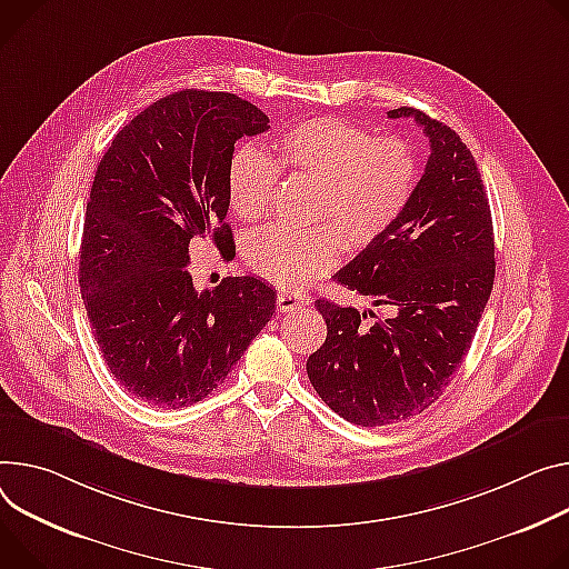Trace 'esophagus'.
<instances>
[{
  "mask_svg": "<svg viewBox=\"0 0 569 569\" xmlns=\"http://www.w3.org/2000/svg\"><path fill=\"white\" fill-rule=\"evenodd\" d=\"M308 303H311V297L301 295V292H288V290H283V292H279V297H277V306H279L281 313H297V311H301V308H306Z\"/></svg>",
  "mask_w": 569,
  "mask_h": 569,
  "instance_id": "obj_1",
  "label": "esophagus"
}]
</instances>
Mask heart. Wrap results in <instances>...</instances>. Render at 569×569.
Returning a JSON list of instances; mask_svg holds the SVG:
<instances>
[{
  "label": "heart",
  "instance_id": "obj_1",
  "mask_svg": "<svg viewBox=\"0 0 569 569\" xmlns=\"http://www.w3.org/2000/svg\"><path fill=\"white\" fill-rule=\"evenodd\" d=\"M274 159L242 144L229 161V201L247 222L261 220L281 170L316 183L311 229L270 227L256 231L247 247V266L283 290H299L327 274L342 251L377 242L401 218L418 186L412 147L395 136L375 138L340 118H313L281 131Z\"/></svg>",
  "mask_w": 569,
  "mask_h": 569
}]
</instances>
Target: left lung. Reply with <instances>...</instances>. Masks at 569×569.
<instances>
[{"label":"left lung","mask_w":569,"mask_h":569,"mask_svg":"<svg viewBox=\"0 0 569 569\" xmlns=\"http://www.w3.org/2000/svg\"><path fill=\"white\" fill-rule=\"evenodd\" d=\"M431 153L401 218L336 272V281L375 297L395 316L318 299L325 345L306 372L322 401L360 427H383L427 410L468 353L495 281V236L488 194L472 151L447 124L401 107Z\"/></svg>","instance_id":"8db88e82"}]
</instances>
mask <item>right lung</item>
I'll use <instances>...</instances> for the list:
<instances>
[{
  "mask_svg": "<svg viewBox=\"0 0 569 569\" xmlns=\"http://www.w3.org/2000/svg\"><path fill=\"white\" fill-rule=\"evenodd\" d=\"M268 116L231 92L179 90L153 101L111 142L86 206L79 286L111 375L133 397L183 408L224 383L270 322L272 286L227 277L194 290L190 244L236 251L229 161Z\"/></svg>",
  "mask_w": 569,
  "mask_h": 569,
  "instance_id": "add662e5",
  "label": "right lung"
}]
</instances>
